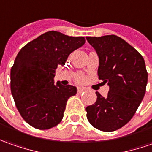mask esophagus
<instances>
[{
    "instance_id": "esophagus-1",
    "label": "esophagus",
    "mask_w": 152,
    "mask_h": 152,
    "mask_svg": "<svg viewBox=\"0 0 152 152\" xmlns=\"http://www.w3.org/2000/svg\"><path fill=\"white\" fill-rule=\"evenodd\" d=\"M86 89L85 88V87H81V86H79L78 88H77V92L78 93H81V92H85Z\"/></svg>"
}]
</instances>
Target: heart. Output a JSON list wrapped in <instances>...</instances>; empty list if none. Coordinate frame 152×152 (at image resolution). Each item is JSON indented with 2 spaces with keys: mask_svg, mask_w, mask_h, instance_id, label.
<instances>
[{
  "mask_svg": "<svg viewBox=\"0 0 152 152\" xmlns=\"http://www.w3.org/2000/svg\"><path fill=\"white\" fill-rule=\"evenodd\" d=\"M85 80V76H83L82 74H77L76 76V78H75V81L78 83H81V82H83Z\"/></svg>",
  "mask_w": 152,
  "mask_h": 152,
  "instance_id": "obj_1",
  "label": "heart"
}]
</instances>
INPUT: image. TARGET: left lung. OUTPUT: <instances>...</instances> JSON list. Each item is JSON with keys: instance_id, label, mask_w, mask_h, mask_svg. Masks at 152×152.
<instances>
[{"instance_id": "obj_1", "label": "left lung", "mask_w": 152, "mask_h": 152, "mask_svg": "<svg viewBox=\"0 0 152 152\" xmlns=\"http://www.w3.org/2000/svg\"><path fill=\"white\" fill-rule=\"evenodd\" d=\"M99 55L98 80L107 83L103 97L86 107V117L94 128L105 132L117 130L132 118L145 93L148 73L137 50L116 35L86 37Z\"/></svg>"}]
</instances>
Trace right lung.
I'll use <instances>...</instances> for the list:
<instances>
[{"label":"right lung","mask_w":152,"mask_h":152,"mask_svg":"<svg viewBox=\"0 0 152 152\" xmlns=\"http://www.w3.org/2000/svg\"><path fill=\"white\" fill-rule=\"evenodd\" d=\"M85 42L84 37L50 31L19 51L11 69V92L21 116L32 127L48 129L61 122L67 100L76 95V88L59 81L55 85V70Z\"/></svg>","instance_id":"obj_1"}]
</instances>
